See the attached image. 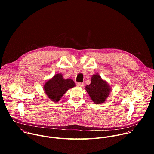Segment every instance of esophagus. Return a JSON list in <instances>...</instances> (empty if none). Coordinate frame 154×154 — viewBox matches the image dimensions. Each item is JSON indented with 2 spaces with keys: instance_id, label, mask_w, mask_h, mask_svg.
Here are the masks:
<instances>
[{
  "instance_id": "34e87169",
  "label": "esophagus",
  "mask_w": 154,
  "mask_h": 154,
  "mask_svg": "<svg viewBox=\"0 0 154 154\" xmlns=\"http://www.w3.org/2000/svg\"><path fill=\"white\" fill-rule=\"evenodd\" d=\"M77 85L79 87H83L84 86V83H80V82H78V83H77Z\"/></svg>"
}]
</instances>
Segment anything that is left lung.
<instances>
[{"mask_svg": "<svg viewBox=\"0 0 154 154\" xmlns=\"http://www.w3.org/2000/svg\"><path fill=\"white\" fill-rule=\"evenodd\" d=\"M91 83L85 86V90L96 104L104 103L112 91L111 86L103 80L98 73L91 77Z\"/></svg>", "mask_w": 154, "mask_h": 154, "instance_id": "8db88e82", "label": "left lung"}]
</instances>
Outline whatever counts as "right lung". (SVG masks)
Instances as JSON below:
<instances>
[{"label":"right lung","mask_w":154,"mask_h":154,"mask_svg":"<svg viewBox=\"0 0 154 154\" xmlns=\"http://www.w3.org/2000/svg\"><path fill=\"white\" fill-rule=\"evenodd\" d=\"M63 77L62 74H57L47 80L43 86L46 94L54 102H58L68 90L75 86L73 80L64 79Z\"/></svg>","instance_id":"1"}]
</instances>
